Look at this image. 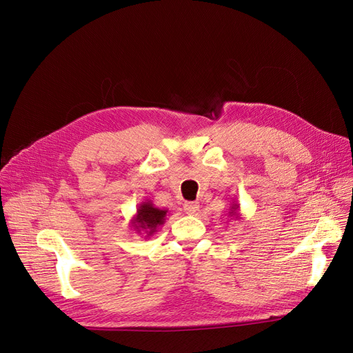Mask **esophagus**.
I'll return each instance as SVG.
<instances>
[{
	"instance_id": "1",
	"label": "esophagus",
	"mask_w": 353,
	"mask_h": 353,
	"mask_svg": "<svg viewBox=\"0 0 353 353\" xmlns=\"http://www.w3.org/2000/svg\"><path fill=\"white\" fill-rule=\"evenodd\" d=\"M199 209H200V205L197 201H185L184 203V212L187 213V215H196Z\"/></svg>"
}]
</instances>
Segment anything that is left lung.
<instances>
[{
  "mask_svg": "<svg viewBox=\"0 0 353 353\" xmlns=\"http://www.w3.org/2000/svg\"><path fill=\"white\" fill-rule=\"evenodd\" d=\"M228 216H232L234 219H240V218H241V215H240V205H239V203H234V205H231L230 212H228Z\"/></svg>",
  "mask_w": 353,
  "mask_h": 353,
  "instance_id": "obj_1",
  "label": "left lung"
}]
</instances>
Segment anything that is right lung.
Returning a JSON list of instances; mask_svg holds the SVG:
<instances>
[{
  "instance_id": "right-lung-1",
  "label": "right lung",
  "mask_w": 353,
  "mask_h": 353,
  "mask_svg": "<svg viewBox=\"0 0 353 353\" xmlns=\"http://www.w3.org/2000/svg\"><path fill=\"white\" fill-rule=\"evenodd\" d=\"M166 216L168 209H159L152 200H145L138 205L135 215L131 219V227L138 234L144 232L145 237H150L166 222Z\"/></svg>"
}]
</instances>
